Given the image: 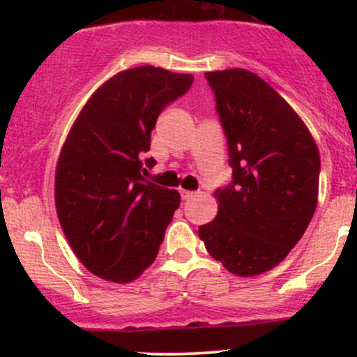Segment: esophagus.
Listing matches in <instances>:
<instances>
[{
  "label": "esophagus",
  "instance_id": "1",
  "mask_svg": "<svg viewBox=\"0 0 357 357\" xmlns=\"http://www.w3.org/2000/svg\"><path fill=\"white\" fill-rule=\"evenodd\" d=\"M179 192H181V198L183 199H190V198H192V196L196 195L195 191H186V190H181Z\"/></svg>",
  "mask_w": 357,
  "mask_h": 357
}]
</instances>
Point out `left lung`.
Here are the masks:
<instances>
[{
  "mask_svg": "<svg viewBox=\"0 0 357 357\" xmlns=\"http://www.w3.org/2000/svg\"><path fill=\"white\" fill-rule=\"evenodd\" d=\"M228 142L231 181L215 191L218 215L202 225L208 253L240 277L280 264L317 206L321 158L296 110L243 68L206 72Z\"/></svg>",
  "mask_w": 357,
  "mask_h": 357,
  "instance_id": "left-lung-1",
  "label": "left lung"
}]
</instances>
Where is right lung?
<instances>
[{
	"label": "right lung",
	"instance_id": "right-lung-1",
	"mask_svg": "<svg viewBox=\"0 0 357 357\" xmlns=\"http://www.w3.org/2000/svg\"><path fill=\"white\" fill-rule=\"evenodd\" d=\"M195 77L144 65L117 73L90 97L61 147L55 206L79 260L110 282L134 280L155 260L181 203L176 190L147 181L142 154L166 105ZM146 159V166L154 165Z\"/></svg>",
	"mask_w": 357,
	"mask_h": 357
}]
</instances>
